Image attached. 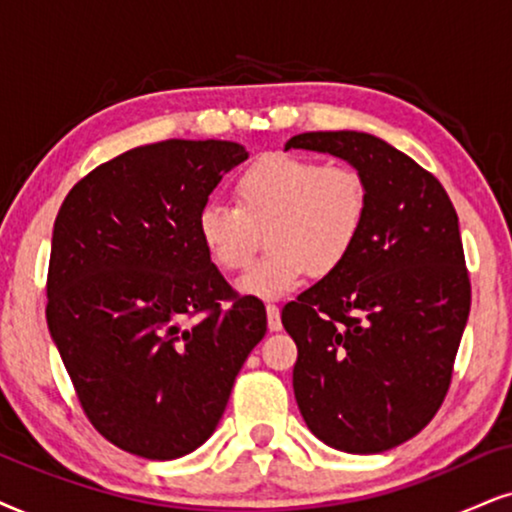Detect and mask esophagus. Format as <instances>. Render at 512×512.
Listing matches in <instances>:
<instances>
[{
	"label": "esophagus",
	"instance_id": "esophagus-1",
	"mask_svg": "<svg viewBox=\"0 0 512 512\" xmlns=\"http://www.w3.org/2000/svg\"><path fill=\"white\" fill-rule=\"evenodd\" d=\"M267 323H269V331H281L283 328L281 312H278L276 304H267Z\"/></svg>",
	"mask_w": 512,
	"mask_h": 512
}]
</instances>
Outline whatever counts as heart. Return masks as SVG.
Returning a JSON list of instances; mask_svg holds the SVG:
<instances>
[{
	"instance_id": "b5f03b06",
	"label": "heart",
	"mask_w": 512,
	"mask_h": 512,
	"mask_svg": "<svg viewBox=\"0 0 512 512\" xmlns=\"http://www.w3.org/2000/svg\"><path fill=\"white\" fill-rule=\"evenodd\" d=\"M236 205L205 203L196 234L222 271L248 267L260 245L269 252L238 278L245 295L274 300L300 288L309 271L333 274L364 234L366 179L349 165H321L290 153H267L234 181Z\"/></svg>"
}]
</instances>
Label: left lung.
<instances>
[{
    "label": "left lung",
    "mask_w": 512,
    "mask_h": 512,
    "mask_svg": "<svg viewBox=\"0 0 512 512\" xmlns=\"http://www.w3.org/2000/svg\"><path fill=\"white\" fill-rule=\"evenodd\" d=\"M288 148L331 153L366 179L357 248L281 321L307 428L347 454H380L416 437L449 390L470 314L458 215L430 172L373 134L304 132Z\"/></svg>",
    "instance_id": "8db88e82"
}]
</instances>
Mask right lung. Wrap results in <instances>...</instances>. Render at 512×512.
Masks as SVG:
<instances>
[{
  "label": "right lung",
  "instance_id": "add662e5",
  "mask_svg": "<svg viewBox=\"0 0 512 512\" xmlns=\"http://www.w3.org/2000/svg\"><path fill=\"white\" fill-rule=\"evenodd\" d=\"M245 158L217 139L132 148L77 181L56 215L51 340L94 428L134 456L172 461L205 444L267 333L264 304L231 290L196 234L198 210Z\"/></svg>",
  "mask_w": 512,
  "mask_h": 512
}]
</instances>
